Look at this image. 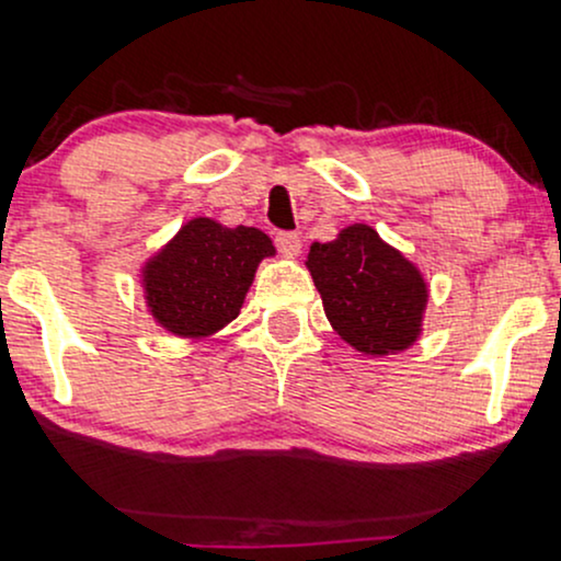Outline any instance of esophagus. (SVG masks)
<instances>
[{"instance_id": "34e87169", "label": "esophagus", "mask_w": 561, "mask_h": 561, "mask_svg": "<svg viewBox=\"0 0 561 561\" xmlns=\"http://www.w3.org/2000/svg\"><path fill=\"white\" fill-rule=\"evenodd\" d=\"M276 248H279V253L285 255V259H295V255L300 253L302 244L295 231H279V234H276Z\"/></svg>"}]
</instances>
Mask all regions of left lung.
<instances>
[{"mask_svg":"<svg viewBox=\"0 0 561 561\" xmlns=\"http://www.w3.org/2000/svg\"><path fill=\"white\" fill-rule=\"evenodd\" d=\"M306 268L332 330L353 351L382 358L420 340L430 300L427 279L369 224H351L332 242H313Z\"/></svg>","mask_w":561,"mask_h":561,"instance_id":"obj_1","label":"left lung"}]
</instances>
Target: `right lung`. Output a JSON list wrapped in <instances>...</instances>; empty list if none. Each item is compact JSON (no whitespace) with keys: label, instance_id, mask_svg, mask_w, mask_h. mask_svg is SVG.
Segmentation results:
<instances>
[{"label":"right lung","instance_id":"right-lung-1","mask_svg":"<svg viewBox=\"0 0 561 561\" xmlns=\"http://www.w3.org/2000/svg\"><path fill=\"white\" fill-rule=\"evenodd\" d=\"M272 237L255 227H224L190 218L158 253L141 263L147 313L173 337H214L240 317L263 259H274Z\"/></svg>","mask_w":561,"mask_h":561}]
</instances>
